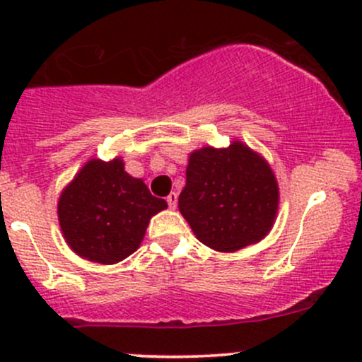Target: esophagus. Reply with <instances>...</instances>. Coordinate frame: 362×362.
<instances>
[{
	"mask_svg": "<svg viewBox=\"0 0 362 362\" xmlns=\"http://www.w3.org/2000/svg\"><path fill=\"white\" fill-rule=\"evenodd\" d=\"M166 202H168V206L170 208H177V202H178V196H177V192H171V194H168V198H166Z\"/></svg>",
	"mask_w": 362,
	"mask_h": 362,
	"instance_id": "34e87169",
	"label": "esophagus"
}]
</instances>
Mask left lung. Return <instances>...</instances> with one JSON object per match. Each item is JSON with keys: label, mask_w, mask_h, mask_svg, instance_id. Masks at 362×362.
<instances>
[{"label": "left lung", "mask_w": 362, "mask_h": 362, "mask_svg": "<svg viewBox=\"0 0 362 362\" xmlns=\"http://www.w3.org/2000/svg\"><path fill=\"white\" fill-rule=\"evenodd\" d=\"M279 185L264 159L240 141L189 158L178 208L204 245L235 252L264 238L275 221Z\"/></svg>", "instance_id": "8db88e82"}]
</instances>
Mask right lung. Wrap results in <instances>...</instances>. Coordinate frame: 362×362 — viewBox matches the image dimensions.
Segmentation results:
<instances>
[{
  "label": "right lung",
  "mask_w": 362,
  "mask_h": 362,
  "mask_svg": "<svg viewBox=\"0 0 362 362\" xmlns=\"http://www.w3.org/2000/svg\"><path fill=\"white\" fill-rule=\"evenodd\" d=\"M166 206L144 180L124 171L120 159H94L64 189L57 214L64 238L76 254L113 264L140 247L151 217Z\"/></svg>",
  "instance_id": "add662e5"
}]
</instances>
